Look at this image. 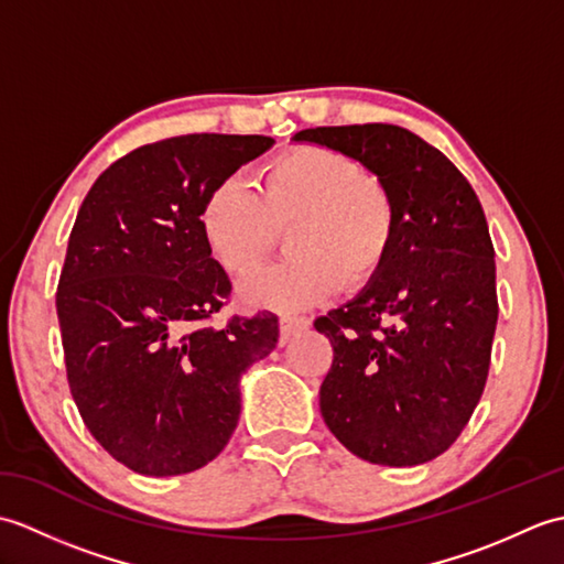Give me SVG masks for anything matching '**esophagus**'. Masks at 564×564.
I'll return each instance as SVG.
<instances>
[{
  "mask_svg": "<svg viewBox=\"0 0 564 564\" xmlns=\"http://www.w3.org/2000/svg\"><path fill=\"white\" fill-rule=\"evenodd\" d=\"M310 327V322L305 317H281L279 319V329H281V344L289 341L295 334H301L303 329Z\"/></svg>",
  "mask_w": 564,
  "mask_h": 564,
  "instance_id": "34e87169",
  "label": "esophagus"
}]
</instances>
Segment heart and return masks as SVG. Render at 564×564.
Listing matches in <instances>:
<instances>
[{
  "instance_id": "heart-1",
  "label": "heart",
  "mask_w": 564,
  "mask_h": 564,
  "mask_svg": "<svg viewBox=\"0 0 564 564\" xmlns=\"http://www.w3.org/2000/svg\"><path fill=\"white\" fill-rule=\"evenodd\" d=\"M285 229L291 257L249 281L242 295L254 307L301 313L341 281L358 289L373 279L390 257L398 208L354 158L322 145L279 154L263 170L259 194L225 178L203 200V239L235 279L257 273Z\"/></svg>"
}]
</instances>
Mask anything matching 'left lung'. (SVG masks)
Returning a JSON list of instances; mask_svg holds the SVG:
<instances>
[{"label": "left lung", "instance_id": "left-lung-1", "mask_svg": "<svg viewBox=\"0 0 564 564\" xmlns=\"http://www.w3.org/2000/svg\"><path fill=\"white\" fill-rule=\"evenodd\" d=\"M295 140L358 160L398 208L373 281L315 319L334 349L319 412L368 463L434 460L470 422L492 358L499 303L485 210L446 154L400 126L307 128Z\"/></svg>", "mask_w": 564, "mask_h": 564}]
</instances>
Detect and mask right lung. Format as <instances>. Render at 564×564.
<instances>
[{
  "label": "right lung",
  "mask_w": 564,
  "mask_h": 564,
  "mask_svg": "<svg viewBox=\"0 0 564 564\" xmlns=\"http://www.w3.org/2000/svg\"><path fill=\"white\" fill-rule=\"evenodd\" d=\"M273 145L196 133L142 145L106 170L69 232L55 307L72 400L133 473L186 475L239 422V378L279 341V317L210 319L232 283L200 232L215 184Z\"/></svg>",
  "instance_id": "add662e5"
}]
</instances>
